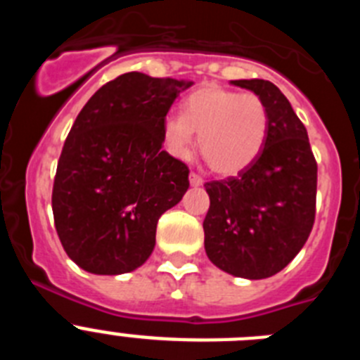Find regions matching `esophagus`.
Listing matches in <instances>:
<instances>
[{"mask_svg": "<svg viewBox=\"0 0 360 360\" xmlns=\"http://www.w3.org/2000/svg\"><path fill=\"white\" fill-rule=\"evenodd\" d=\"M189 182H191V186H193V187H198V186H202V184H203V178L200 176V174H196V173H191L189 174Z\"/></svg>", "mask_w": 360, "mask_h": 360, "instance_id": "34e87169", "label": "esophagus"}]
</instances>
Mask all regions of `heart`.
<instances>
[{
	"label": "heart",
	"instance_id": "b5f03b06",
	"mask_svg": "<svg viewBox=\"0 0 360 360\" xmlns=\"http://www.w3.org/2000/svg\"><path fill=\"white\" fill-rule=\"evenodd\" d=\"M198 146L209 167L219 174H236L249 167L265 144L269 111L254 94H240L221 86L198 88L182 104V115L162 124V142L174 158L186 160Z\"/></svg>",
	"mask_w": 360,
	"mask_h": 360
}]
</instances>
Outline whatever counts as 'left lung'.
<instances>
[{
	"mask_svg": "<svg viewBox=\"0 0 360 360\" xmlns=\"http://www.w3.org/2000/svg\"><path fill=\"white\" fill-rule=\"evenodd\" d=\"M231 84L265 103L269 131L256 160L225 180L205 184L211 205L205 252L218 269L245 279L278 274L307 243L316 219L317 162L307 128L278 86L263 79Z\"/></svg>",
	"mask_w": 360,
	"mask_h": 360,
	"instance_id": "obj_1",
	"label": "left lung"
}]
</instances>
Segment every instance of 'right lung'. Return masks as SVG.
Masks as SVG:
<instances>
[{
	"label": "right lung",
	"instance_id": "add662e5",
	"mask_svg": "<svg viewBox=\"0 0 360 360\" xmlns=\"http://www.w3.org/2000/svg\"><path fill=\"white\" fill-rule=\"evenodd\" d=\"M191 81L119 75L77 115L57 162L52 211L72 262L126 274L155 249L158 218L189 189V169L162 151V124Z\"/></svg>",
	"mask_w": 360,
	"mask_h": 360
}]
</instances>
